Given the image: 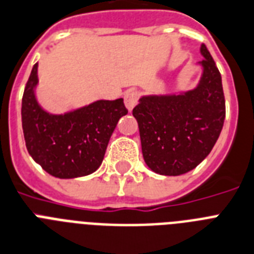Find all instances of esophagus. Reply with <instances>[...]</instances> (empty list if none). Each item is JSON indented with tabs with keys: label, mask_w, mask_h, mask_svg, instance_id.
<instances>
[{
	"label": "esophagus",
	"mask_w": 254,
	"mask_h": 254,
	"mask_svg": "<svg viewBox=\"0 0 254 254\" xmlns=\"http://www.w3.org/2000/svg\"><path fill=\"white\" fill-rule=\"evenodd\" d=\"M138 99H139V94L137 91H134V90H129V91L125 92L124 95V100H125V106L129 111L134 108V107L137 106Z\"/></svg>",
	"instance_id": "34e87169"
}]
</instances>
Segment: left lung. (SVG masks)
<instances>
[{"mask_svg":"<svg viewBox=\"0 0 254 254\" xmlns=\"http://www.w3.org/2000/svg\"><path fill=\"white\" fill-rule=\"evenodd\" d=\"M198 86L180 95L143 96L134 107L143 159L166 176L187 174L213 150L226 117L222 77L205 44Z\"/></svg>","mask_w":254,"mask_h":254,"instance_id":"8db88e82","label":"left lung"}]
</instances>
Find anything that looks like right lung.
<instances>
[{"label": "right lung", "instance_id": "obj_1", "mask_svg": "<svg viewBox=\"0 0 254 254\" xmlns=\"http://www.w3.org/2000/svg\"><path fill=\"white\" fill-rule=\"evenodd\" d=\"M38 64H35L22 98V127L28 154L41 168L59 179L90 175L103 162L120 117L124 99L98 100L64 115H51L35 98Z\"/></svg>", "mask_w": 254, "mask_h": 254}]
</instances>
